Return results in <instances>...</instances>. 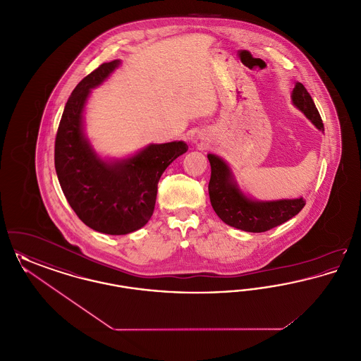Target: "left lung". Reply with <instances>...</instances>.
I'll return each instance as SVG.
<instances>
[{
    "label": "left lung",
    "mask_w": 361,
    "mask_h": 361,
    "mask_svg": "<svg viewBox=\"0 0 361 361\" xmlns=\"http://www.w3.org/2000/svg\"><path fill=\"white\" fill-rule=\"evenodd\" d=\"M292 104L305 114L318 130L324 123L307 89L296 82L291 93ZM211 165L208 193L211 206L224 224L247 233H264L290 221L306 204L303 197L256 200L240 188L228 164L219 155L207 154Z\"/></svg>",
    "instance_id": "left-lung-1"
}]
</instances>
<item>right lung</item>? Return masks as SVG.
Wrapping results in <instances>:
<instances>
[{
  "instance_id": "1",
  "label": "right lung",
  "mask_w": 361,
  "mask_h": 361,
  "mask_svg": "<svg viewBox=\"0 0 361 361\" xmlns=\"http://www.w3.org/2000/svg\"><path fill=\"white\" fill-rule=\"evenodd\" d=\"M119 65L121 59L103 63L75 86L55 139V171L70 207L86 226L109 235L137 231L150 221L162 173L188 150L183 140L152 143L126 158L94 150L85 134L86 102Z\"/></svg>"
}]
</instances>
